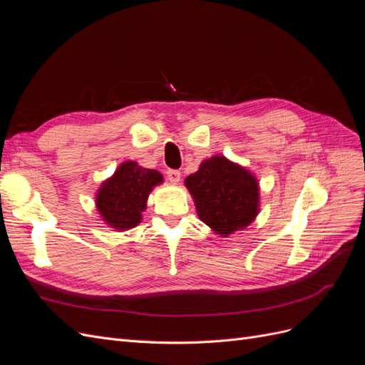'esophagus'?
I'll return each mask as SVG.
<instances>
[{"label": "esophagus", "mask_w": 365, "mask_h": 365, "mask_svg": "<svg viewBox=\"0 0 365 365\" xmlns=\"http://www.w3.org/2000/svg\"><path fill=\"white\" fill-rule=\"evenodd\" d=\"M168 178H169V181L173 182V184L180 182V180H181V172H180V170H175V169H169V170H168Z\"/></svg>", "instance_id": "obj_1"}]
</instances>
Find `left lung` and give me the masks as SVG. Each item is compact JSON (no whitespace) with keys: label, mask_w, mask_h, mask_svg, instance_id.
Listing matches in <instances>:
<instances>
[{"label":"left lung","mask_w":365,"mask_h":365,"mask_svg":"<svg viewBox=\"0 0 365 365\" xmlns=\"http://www.w3.org/2000/svg\"><path fill=\"white\" fill-rule=\"evenodd\" d=\"M200 219L217 235L248 227L259 213V184L252 173L225 157H212L185 178Z\"/></svg>","instance_id":"1"}]
</instances>
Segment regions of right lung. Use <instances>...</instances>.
<instances>
[{"mask_svg": "<svg viewBox=\"0 0 365 365\" xmlns=\"http://www.w3.org/2000/svg\"><path fill=\"white\" fill-rule=\"evenodd\" d=\"M163 182V175L145 169L135 161H126L111 178L106 180L96 195V205L105 222L118 231L140 224L148 196L155 185Z\"/></svg>", "mask_w": 365, "mask_h": 365, "instance_id": "add662e5", "label": "right lung"}]
</instances>
